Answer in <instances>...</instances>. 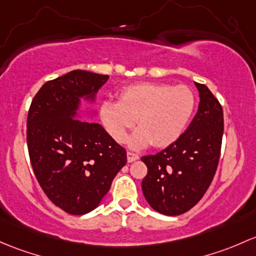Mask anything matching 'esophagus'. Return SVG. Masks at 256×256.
I'll return each mask as SVG.
<instances>
[{
  "mask_svg": "<svg viewBox=\"0 0 256 256\" xmlns=\"http://www.w3.org/2000/svg\"><path fill=\"white\" fill-rule=\"evenodd\" d=\"M138 159H139V155L136 154V152H127L128 162H136V160H138Z\"/></svg>",
  "mask_w": 256,
  "mask_h": 256,
  "instance_id": "34e87169",
  "label": "esophagus"
}]
</instances>
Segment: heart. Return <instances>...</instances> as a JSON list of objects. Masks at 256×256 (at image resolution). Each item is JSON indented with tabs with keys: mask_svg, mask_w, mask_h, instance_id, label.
<instances>
[{
	"mask_svg": "<svg viewBox=\"0 0 256 256\" xmlns=\"http://www.w3.org/2000/svg\"><path fill=\"white\" fill-rule=\"evenodd\" d=\"M196 106L191 88L185 85L139 82L120 92L118 102L104 101L100 116L104 128L117 143H123L128 130L140 128L130 136L129 146L140 149L149 144L168 146L184 133Z\"/></svg>",
	"mask_w": 256,
	"mask_h": 256,
	"instance_id": "obj_1",
	"label": "heart"
}]
</instances>
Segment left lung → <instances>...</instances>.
I'll list each match as a JSON object with an SVG mask.
<instances>
[{
  "mask_svg": "<svg viewBox=\"0 0 256 256\" xmlns=\"http://www.w3.org/2000/svg\"><path fill=\"white\" fill-rule=\"evenodd\" d=\"M200 92L198 110L188 128L166 149L142 158L148 174L142 190L152 210L178 216L204 197L213 180L223 138V110L206 85Z\"/></svg>",
  "mask_w": 256,
  "mask_h": 256,
  "instance_id": "8db88e82",
  "label": "left lung"
}]
</instances>
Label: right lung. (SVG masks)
<instances>
[{"mask_svg":"<svg viewBox=\"0 0 256 256\" xmlns=\"http://www.w3.org/2000/svg\"><path fill=\"white\" fill-rule=\"evenodd\" d=\"M108 75L72 70L44 84L32 101L27 146L46 197L70 214L88 213L127 162L124 148L98 123L81 120V98L94 101Z\"/></svg>","mask_w":256,"mask_h":256,"instance_id":"1","label":"right lung"}]
</instances>
